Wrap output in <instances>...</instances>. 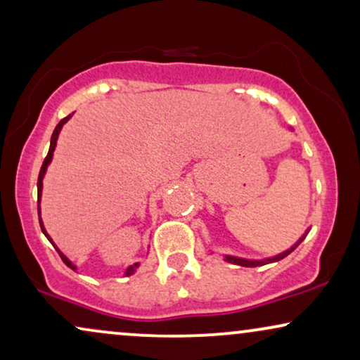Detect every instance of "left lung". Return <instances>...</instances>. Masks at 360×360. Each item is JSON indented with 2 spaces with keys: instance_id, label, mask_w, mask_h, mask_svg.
<instances>
[{
  "instance_id": "8db88e82",
  "label": "left lung",
  "mask_w": 360,
  "mask_h": 360,
  "mask_svg": "<svg viewBox=\"0 0 360 360\" xmlns=\"http://www.w3.org/2000/svg\"><path fill=\"white\" fill-rule=\"evenodd\" d=\"M307 233H309V229L306 231V234L302 236L301 239L297 240V243H295L292 248L290 249H288V251H284V252H281V254H277V256H274V257H267V259H259V261H256V259H244V257H236V256H224V261H227V262H233V264H238V266H243V267H256V266H264V264H269V262H276V261H281V259H284L285 256H289L290 252L294 251L295 248H297L299 244L302 243L304 240V238H306L307 236Z\"/></svg>"
}]
</instances>
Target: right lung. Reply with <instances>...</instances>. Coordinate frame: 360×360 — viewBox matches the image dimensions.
<instances>
[{
  "instance_id": "1",
  "label": "right lung",
  "mask_w": 360,
  "mask_h": 360,
  "mask_svg": "<svg viewBox=\"0 0 360 360\" xmlns=\"http://www.w3.org/2000/svg\"><path fill=\"white\" fill-rule=\"evenodd\" d=\"M71 117V115L70 116H66L65 120H61L58 122V126L54 127V131H53V136H51V144H49V151H48V156L44 158V162H43V166H41V171H39V176H38V216H39V226H41V231H43V234L46 236V238L51 240V244L54 245V249H56V251L59 252V256H61V259H63V262L66 264L68 267H71V269H75L76 271V266L75 264H72L70 259H68L65 254H63L61 251H59V249L56 248V244L53 243V239L49 238V234L46 233V229H44V224H43V221H41V207H39V202H41V193H43V177H44V174H46V169H48V166H49V162H51V159H53V153H54V148H56V141H58V136H59V133H61V127L66 124L68 122V120H70ZM139 267V262H134L133 266H129L126 269V272H124V276H131V274H134L136 272V269H138Z\"/></svg>"
}]
</instances>
